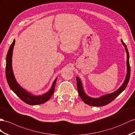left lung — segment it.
Instances as JSON below:
<instances>
[{"label":"left lung","mask_w":135,"mask_h":135,"mask_svg":"<svg viewBox=\"0 0 135 135\" xmlns=\"http://www.w3.org/2000/svg\"><path fill=\"white\" fill-rule=\"evenodd\" d=\"M122 41L124 47H125L126 52L127 54V74L126 76V79L125 80V81L124 82L123 84L121 86L120 88L118 89V90H117L115 92L112 93V94L103 96L100 98H98V99L92 98L89 97V96H88L85 94L83 89L81 82L80 80V79H79L78 77H76L77 88H78L79 95L80 96L81 99H82V100L85 103L87 104L88 105H91V106H96V107H102V106H104L110 103L115 98H116L117 96H118L127 87L128 83L129 80L130 74H131V68H130L129 61V56L128 51L126 44L123 42L122 40Z\"/></svg>","instance_id":"1"}]
</instances>
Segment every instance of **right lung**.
I'll use <instances>...</instances> for the list:
<instances>
[{
	"label": "right lung",
	"instance_id": "obj_1",
	"mask_svg": "<svg viewBox=\"0 0 135 135\" xmlns=\"http://www.w3.org/2000/svg\"><path fill=\"white\" fill-rule=\"evenodd\" d=\"M15 40H13L11 44L6 57V76L8 84L13 92L22 100L23 102L30 105H37L43 104L48 101L53 95L57 78L54 80L50 90L46 94L41 96H33L26 92L17 83L13 76L12 68V50L15 45Z\"/></svg>",
	"mask_w": 135,
	"mask_h": 135
}]
</instances>
